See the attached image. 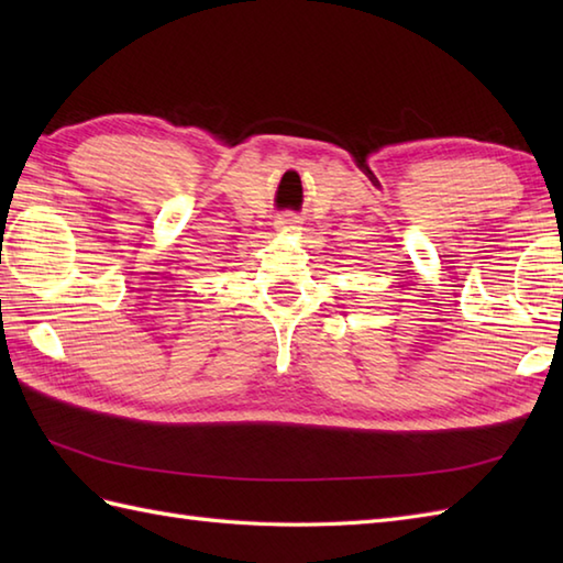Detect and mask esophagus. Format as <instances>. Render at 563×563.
Returning <instances> with one entry per match:
<instances>
[{"instance_id": "34e87169", "label": "esophagus", "mask_w": 563, "mask_h": 563, "mask_svg": "<svg viewBox=\"0 0 563 563\" xmlns=\"http://www.w3.org/2000/svg\"><path fill=\"white\" fill-rule=\"evenodd\" d=\"M295 222H297V220H292V218H280V224H283V227H290V224H295Z\"/></svg>"}]
</instances>
